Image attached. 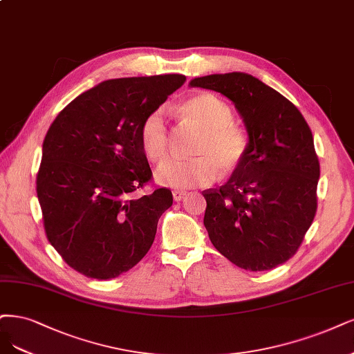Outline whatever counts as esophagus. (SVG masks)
<instances>
[{
  "label": "esophagus",
  "mask_w": 354,
  "mask_h": 354,
  "mask_svg": "<svg viewBox=\"0 0 354 354\" xmlns=\"http://www.w3.org/2000/svg\"><path fill=\"white\" fill-rule=\"evenodd\" d=\"M185 196H186V192H183V190H174L173 192V198H174L176 202H180Z\"/></svg>",
  "instance_id": "34e87169"
}]
</instances>
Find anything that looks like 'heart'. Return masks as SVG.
<instances>
[{
	"label": "heart",
	"mask_w": 354,
	"mask_h": 354,
	"mask_svg": "<svg viewBox=\"0 0 354 354\" xmlns=\"http://www.w3.org/2000/svg\"><path fill=\"white\" fill-rule=\"evenodd\" d=\"M181 113L201 130L192 160H167L156 168L155 178L162 186L190 189L209 186L219 169L231 174L243 164L249 149L245 130L234 124L231 106L214 93L193 95L181 105ZM168 124L162 108L149 113L140 126V145L146 156L161 161L168 152Z\"/></svg>",
	"instance_id": "1"
}]
</instances>
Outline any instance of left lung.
<instances>
[{"label": "left lung", "instance_id": "obj_1", "mask_svg": "<svg viewBox=\"0 0 354 354\" xmlns=\"http://www.w3.org/2000/svg\"><path fill=\"white\" fill-rule=\"evenodd\" d=\"M189 84L227 96L249 136L245 161L225 185L202 192L212 245L243 270H272L295 256L316 214L319 161L312 131L295 104L248 73Z\"/></svg>", "mask_w": 354, "mask_h": 354}]
</instances>
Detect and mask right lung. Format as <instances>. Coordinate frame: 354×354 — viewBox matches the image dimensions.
Listing matches in <instances>:
<instances>
[{
  "instance_id": "add662e5",
  "label": "right lung",
  "mask_w": 354,
  "mask_h": 354,
  "mask_svg": "<svg viewBox=\"0 0 354 354\" xmlns=\"http://www.w3.org/2000/svg\"><path fill=\"white\" fill-rule=\"evenodd\" d=\"M185 82L183 75L105 80L73 100L46 133L36 176L45 233L88 278L131 270L173 205L165 187L138 196L152 178L140 126Z\"/></svg>"
}]
</instances>
